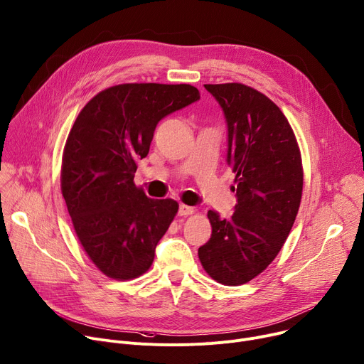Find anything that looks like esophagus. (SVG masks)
I'll return each instance as SVG.
<instances>
[{
  "instance_id": "obj_1",
  "label": "esophagus",
  "mask_w": 364,
  "mask_h": 364,
  "mask_svg": "<svg viewBox=\"0 0 364 364\" xmlns=\"http://www.w3.org/2000/svg\"><path fill=\"white\" fill-rule=\"evenodd\" d=\"M196 213V208L194 207H191V205H186V204H181V207H179V216H191V215H194Z\"/></svg>"
}]
</instances>
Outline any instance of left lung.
<instances>
[{
    "label": "left lung",
    "instance_id": "1",
    "mask_svg": "<svg viewBox=\"0 0 364 364\" xmlns=\"http://www.w3.org/2000/svg\"><path fill=\"white\" fill-rule=\"evenodd\" d=\"M204 87L228 122L238 204L228 219L207 213L211 238L198 257L210 277L237 287L260 274L284 247L301 203L303 161L288 119L269 97L237 82Z\"/></svg>",
    "mask_w": 364,
    "mask_h": 364
}]
</instances>
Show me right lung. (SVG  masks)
<instances>
[{"label":"right lung","mask_w":364,"mask_h":364,"mask_svg":"<svg viewBox=\"0 0 364 364\" xmlns=\"http://www.w3.org/2000/svg\"><path fill=\"white\" fill-rule=\"evenodd\" d=\"M200 98L188 83H122L85 104L61 159V194L76 237L105 276L131 281L153 264L157 242L179 210L134 182L157 123Z\"/></svg>","instance_id":"right-lung-1"}]
</instances>
